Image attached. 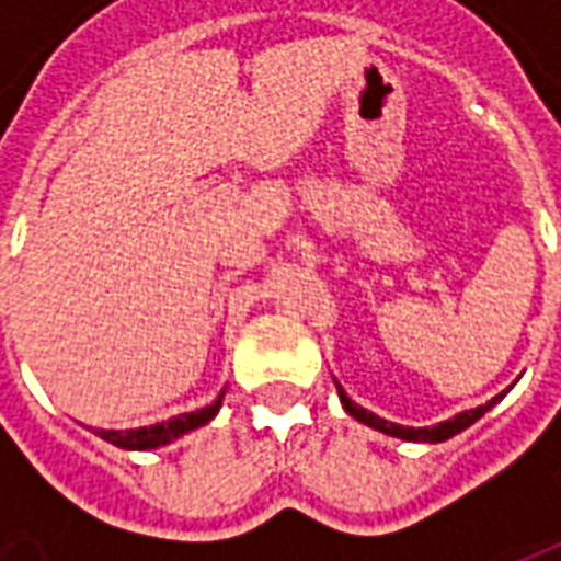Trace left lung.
Instances as JSON below:
<instances>
[{
	"label": "left lung",
	"mask_w": 561,
	"mask_h": 561,
	"mask_svg": "<svg viewBox=\"0 0 561 561\" xmlns=\"http://www.w3.org/2000/svg\"><path fill=\"white\" fill-rule=\"evenodd\" d=\"M336 390H340L342 409L352 414L354 421L366 423V426H373V430H378V433H388V435H393V438H402V442H430V445H435V442H447L450 435L462 433L466 426H471V423L478 421V417H483V414L493 409L495 402L505 397V393H499V397H493V400L486 402V405H478V409H469V412H459L457 417L435 423V426H402V423L385 421V417H378V414L366 412L364 405H357V402H354L352 397H348V393L340 388V385H336Z\"/></svg>",
	"instance_id": "8db88e82"
}]
</instances>
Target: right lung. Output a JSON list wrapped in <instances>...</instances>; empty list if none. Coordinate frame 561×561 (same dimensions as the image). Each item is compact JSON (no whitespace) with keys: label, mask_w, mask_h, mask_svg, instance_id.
Segmentation results:
<instances>
[{"label":"right lung","mask_w":561,"mask_h":561,"mask_svg":"<svg viewBox=\"0 0 561 561\" xmlns=\"http://www.w3.org/2000/svg\"><path fill=\"white\" fill-rule=\"evenodd\" d=\"M221 397H225V390L216 397L213 405H204V409H197V412L176 414V417H171V421L164 423L138 426V430H95V435H102L104 442H111V445L116 447H126V450H149V447L171 445L173 438H180V435L192 433L197 426H204V423L213 421L216 412H219Z\"/></svg>","instance_id":"add662e5"}]
</instances>
